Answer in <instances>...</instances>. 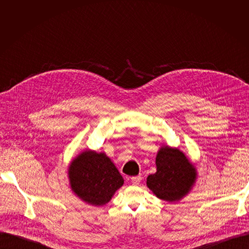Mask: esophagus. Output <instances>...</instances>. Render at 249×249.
<instances>
[{"label":"esophagus","mask_w":249,"mask_h":249,"mask_svg":"<svg viewBox=\"0 0 249 249\" xmlns=\"http://www.w3.org/2000/svg\"><path fill=\"white\" fill-rule=\"evenodd\" d=\"M141 179H142L141 176L133 177V178H131V182H132V184H133V185H138V184L141 182Z\"/></svg>","instance_id":"esophagus-1"}]
</instances>
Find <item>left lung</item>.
Masks as SVG:
<instances>
[{
	"label": "left lung",
	"mask_w": 249,
	"mask_h": 249,
	"mask_svg": "<svg viewBox=\"0 0 249 249\" xmlns=\"http://www.w3.org/2000/svg\"><path fill=\"white\" fill-rule=\"evenodd\" d=\"M157 171L146 178V185L157 197L178 201L191 190L196 170L178 148L162 146L156 157Z\"/></svg>",
	"instance_id": "1"
}]
</instances>
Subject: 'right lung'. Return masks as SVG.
Wrapping results in <instances>:
<instances>
[{"instance_id":"right-lung-1","label":"right lung","mask_w":249,"mask_h":249,"mask_svg":"<svg viewBox=\"0 0 249 249\" xmlns=\"http://www.w3.org/2000/svg\"><path fill=\"white\" fill-rule=\"evenodd\" d=\"M69 177L71 190L92 206L106 205L124 185V178L110 158L90 149L71 161Z\"/></svg>"}]
</instances>
